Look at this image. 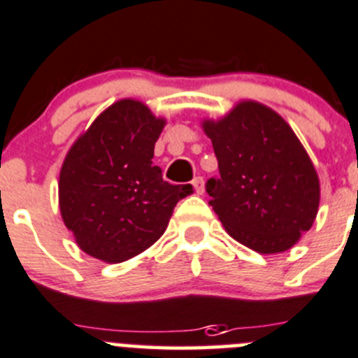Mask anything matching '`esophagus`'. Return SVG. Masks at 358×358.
<instances>
[{"mask_svg": "<svg viewBox=\"0 0 358 358\" xmlns=\"http://www.w3.org/2000/svg\"><path fill=\"white\" fill-rule=\"evenodd\" d=\"M192 185H194V189H196L197 194L204 192V182H203V178H201V176H196V178L192 180Z\"/></svg>", "mask_w": 358, "mask_h": 358, "instance_id": "1", "label": "esophagus"}]
</instances>
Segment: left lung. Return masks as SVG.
<instances>
[{
  "instance_id": "obj_1",
  "label": "left lung",
  "mask_w": 358,
  "mask_h": 358,
  "mask_svg": "<svg viewBox=\"0 0 358 358\" xmlns=\"http://www.w3.org/2000/svg\"><path fill=\"white\" fill-rule=\"evenodd\" d=\"M220 175L206 182L225 231L259 253L285 252L310 231L320 185L306 150L276 112L253 101L206 120Z\"/></svg>"
}]
</instances>
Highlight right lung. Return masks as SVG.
I'll return each mask as SVG.
<instances>
[{"label":"right lung","instance_id":"1","mask_svg":"<svg viewBox=\"0 0 358 358\" xmlns=\"http://www.w3.org/2000/svg\"><path fill=\"white\" fill-rule=\"evenodd\" d=\"M164 127L143 103L122 99L101 113L68 152L59 206L80 248L124 262L164 234L176 203L192 185H171L152 164Z\"/></svg>","mask_w":358,"mask_h":358}]
</instances>
